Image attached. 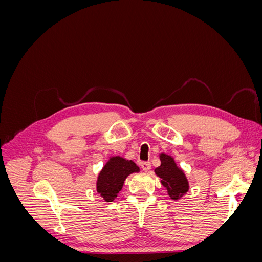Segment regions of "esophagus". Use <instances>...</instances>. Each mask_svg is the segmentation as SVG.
Here are the masks:
<instances>
[{
  "instance_id": "34e87169",
  "label": "esophagus",
  "mask_w": 262,
  "mask_h": 262,
  "mask_svg": "<svg viewBox=\"0 0 262 262\" xmlns=\"http://www.w3.org/2000/svg\"><path fill=\"white\" fill-rule=\"evenodd\" d=\"M141 168L144 171H148L150 169V163L149 162H142L141 163Z\"/></svg>"
}]
</instances>
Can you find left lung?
<instances>
[{
  "instance_id": "8db88e82",
  "label": "left lung",
  "mask_w": 262,
  "mask_h": 262,
  "mask_svg": "<svg viewBox=\"0 0 262 262\" xmlns=\"http://www.w3.org/2000/svg\"><path fill=\"white\" fill-rule=\"evenodd\" d=\"M161 165L155 168L157 177L161 178L162 185L167 190L172 200H179L189 190V181L186 173L178 167L173 157L165 153L160 154Z\"/></svg>"
}]
</instances>
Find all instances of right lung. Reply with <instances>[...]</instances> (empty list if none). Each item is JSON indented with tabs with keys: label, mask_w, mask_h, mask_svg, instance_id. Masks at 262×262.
<instances>
[{
	"label": "right lung",
	"mask_w": 262,
	"mask_h": 262,
	"mask_svg": "<svg viewBox=\"0 0 262 262\" xmlns=\"http://www.w3.org/2000/svg\"><path fill=\"white\" fill-rule=\"evenodd\" d=\"M139 171V166L133 161L125 160L121 156L110 157L98 173L97 192L106 202H113L122 189L126 177Z\"/></svg>",
	"instance_id": "obj_1"
}]
</instances>
